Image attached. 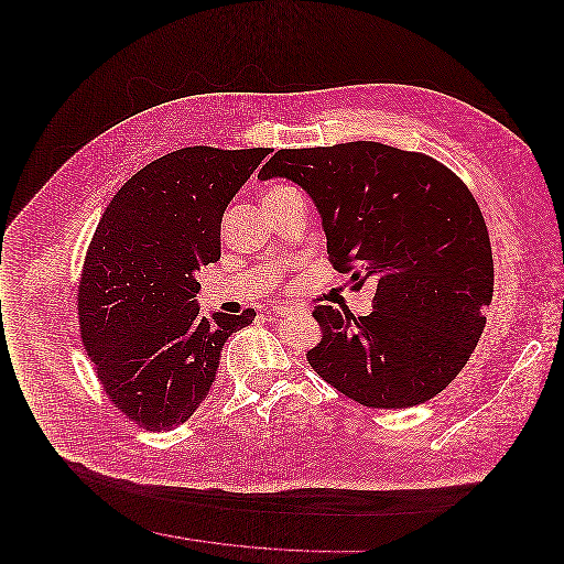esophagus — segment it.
Wrapping results in <instances>:
<instances>
[{
	"label": "esophagus",
	"mask_w": 564,
	"mask_h": 564,
	"mask_svg": "<svg viewBox=\"0 0 564 564\" xmlns=\"http://www.w3.org/2000/svg\"><path fill=\"white\" fill-rule=\"evenodd\" d=\"M272 313H274V315H283V317H290V315H294L297 311H295L294 306H274Z\"/></svg>",
	"instance_id": "obj_1"
}]
</instances>
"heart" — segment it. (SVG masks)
<instances>
[{"mask_svg": "<svg viewBox=\"0 0 564 564\" xmlns=\"http://www.w3.org/2000/svg\"><path fill=\"white\" fill-rule=\"evenodd\" d=\"M292 192H295V189L290 188V186H270L267 194H264V203H274V200H279V198H283Z\"/></svg>", "mask_w": 564, "mask_h": 564, "instance_id": "1", "label": "heart"}]
</instances>
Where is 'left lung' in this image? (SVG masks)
<instances>
[{
    "label": "left lung",
    "instance_id": "obj_1",
    "mask_svg": "<svg viewBox=\"0 0 564 564\" xmlns=\"http://www.w3.org/2000/svg\"><path fill=\"white\" fill-rule=\"evenodd\" d=\"M285 177L322 215L332 267L375 283L372 313L315 306L306 352L327 384L368 408H412L444 391L482 336L492 251L474 194L442 162L378 141L279 150L258 180Z\"/></svg>",
    "mask_w": 564,
    "mask_h": 564
}]
</instances>
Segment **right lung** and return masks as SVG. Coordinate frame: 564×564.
I'll list each match as a JSON object with an SVG mask.
<instances>
[{"instance_id": "1", "label": "right lung", "mask_w": 564, "mask_h": 564, "mask_svg": "<svg viewBox=\"0 0 564 564\" xmlns=\"http://www.w3.org/2000/svg\"><path fill=\"white\" fill-rule=\"evenodd\" d=\"M270 148L194 145L145 164L116 192L88 245L82 343L109 402L145 431L186 423L230 334L256 319L200 315L196 272L219 260L221 215Z\"/></svg>"}]
</instances>
